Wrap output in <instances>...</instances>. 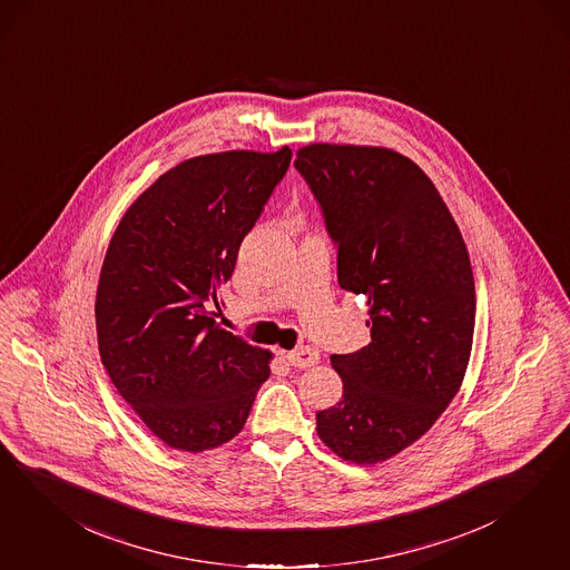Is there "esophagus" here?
Masks as SVG:
<instances>
[{"label": "esophagus", "mask_w": 570, "mask_h": 570, "mask_svg": "<svg viewBox=\"0 0 570 570\" xmlns=\"http://www.w3.org/2000/svg\"><path fill=\"white\" fill-rule=\"evenodd\" d=\"M285 358H287V363H289L292 367H313V365L318 363V352L311 348V346H302V348H295L292 350V352H287V354H285Z\"/></svg>", "instance_id": "esophagus-1"}]
</instances>
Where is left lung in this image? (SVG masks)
Wrapping results in <instances>:
<instances>
[{"label": "left lung", "instance_id": "1", "mask_svg": "<svg viewBox=\"0 0 570 570\" xmlns=\"http://www.w3.org/2000/svg\"><path fill=\"white\" fill-rule=\"evenodd\" d=\"M295 169L337 247V283L367 295L371 344L331 354L342 401L316 413L318 439L368 465L420 441L460 390L476 292L460 228L436 186L390 148L311 145Z\"/></svg>", "mask_w": 570, "mask_h": 570}]
</instances>
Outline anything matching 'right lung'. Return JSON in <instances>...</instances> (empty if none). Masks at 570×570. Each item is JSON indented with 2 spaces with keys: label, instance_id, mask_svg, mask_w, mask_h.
I'll return each mask as SVG.
<instances>
[{
  "label": "right lung",
  "instance_id": "1",
  "mask_svg": "<svg viewBox=\"0 0 570 570\" xmlns=\"http://www.w3.org/2000/svg\"><path fill=\"white\" fill-rule=\"evenodd\" d=\"M292 150L186 159L129 205L96 292L102 365L167 446L202 453L233 441L271 375V352L222 330L218 289L233 276Z\"/></svg>",
  "mask_w": 570,
  "mask_h": 570
}]
</instances>
